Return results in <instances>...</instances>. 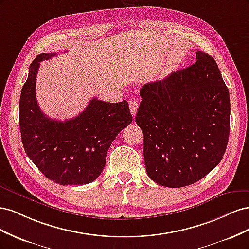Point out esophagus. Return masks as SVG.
<instances>
[{
	"instance_id": "1",
	"label": "esophagus",
	"mask_w": 249,
	"mask_h": 249,
	"mask_svg": "<svg viewBox=\"0 0 249 249\" xmlns=\"http://www.w3.org/2000/svg\"><path fill=\"white\" fill-rule=\"evenodd\" d=\"M129 107H130V111L132 113V115L135 116V114H136L137 112V109L139 107V104L136 100H132L130 103H129Z\"/></svg>"
}]
</instances>
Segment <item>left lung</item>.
Masks as SVG:
<instances>
[{
  "label": "left lung",
  "mask_w": 249,
  "mask_h": 249,
  "mask_svg": "<svg viewBox=\"0 0 249 249\" xmlns=\"http://www.w3.org/2000/svg\"><path fill=\"white\" fill-rule=\"evenodd\" d=\"M136 124L143 132L147 176L179 188L198 182L220 163L230 136L231 103L213 57L150 82L140 90Z\"/></svg>",
  "instance_id": "obj_1"
}]
</instances>
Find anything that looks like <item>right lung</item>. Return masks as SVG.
Instances as JSON below:
<instances>
[{
	"mask_svg": "<svg viewBox=\"0 0 249 249\" xmlns=\"http://www.w3.org/2000/svg\"><path fill=\"white\" fill-rule=\"evenodd\" d=\"M43 53L29 67L19 99V130L28 157L44 176L59 185H85L99 177L118 133L132 123L126 101L92 99L80 114L65 122L43 114L36 100L39 62L56 56Z\"/></svg>",
	"mask_w": 249,
	"mask_h": 249,
	"instance_id": "obj_1",
	"label": "right lung"
}]
</instances>
